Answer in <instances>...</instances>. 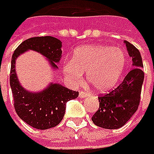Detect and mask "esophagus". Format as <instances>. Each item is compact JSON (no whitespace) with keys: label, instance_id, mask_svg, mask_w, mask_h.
<instances>
[{"label":"esophagus","instance_id":"1","mask_svg":"<svg viewBox=\"0 0 154 154\" xmlns=\"http://www.w3.org/2000/svg\"><path fill=\"white\" fill-rule=\"evenodd\" d=\"M87 96H89V94L87 92H85V91H80L79 92V98H81V99L86 98Z\"/></svg>","mask_w":154,"mask_h":154}]
</instances>
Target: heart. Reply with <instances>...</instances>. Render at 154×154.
<instances>
[{
	"label": "heart",
	"mask_w": 154,
	"mask_h": 154,
	"mask_svg": "<svg viewBox=\"0 0 154 154\" xmlns=\"http://www.w3.org/2000/svg\"><path fill=\"white\" fill-rule=\"evenodd\" d=\"M126 66L125 51L118 47L89 45L75 49L72 61L64 65V72L73 84H79L86 72L88 81L99 91L116 85Z\"/></svg>",
	"instance_id": "1"
}]
</instances>
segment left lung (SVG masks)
<instances>
[{
    "instance_id": "obj_1",
    "label": "left lung",
    "mask_w": 154,
    "mask_h": 154,
    "mask_svg": "<svg viewBox=\"0 0 154 154\" xmlns=\"http://www.w3.org/2000/svg\"><path fill=\"white\" fill-rule=\"evenodd\" d=\"M134 68L125 76L123 82L107 94L100 95V107L93 115V123L103 128L117 129L125 125L138 109L144 81L143 61L140 51L125 41Z\"/></svg>"
}]
</instances>
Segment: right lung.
<instances>
[{"label": "right lung", "instance_id": "1", "mask_svg": "<svg viewBox=\"0 0 154 154\" xmlns=\"http://www.w3.org/2000/svg\"><path fill=\"white\" fill-rule=\"evenodd\" d=\"M61 41L54 37H32L22 42L11 58L9 81L15 111L25 123L37 129H48L57 125L64 117L66 103L78 98L79 92L57 83L51 84L39 93L28 92L18 81L15 60L26 51L33 50L46 56L54 68H57L55 63L61 57Z\"/></svg>", "mask_w": 154, "mask_h": 154}]
</instances>
